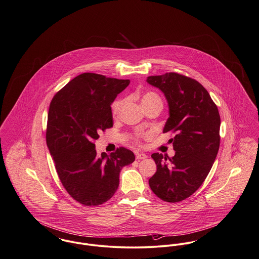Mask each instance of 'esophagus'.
Masks as SVG:
<instances>
[{"label": "esophagus", "instance_id": "34e87169", "mask_svg": "<svg viewBox=\"0 0 259 259\" xmlns=\"http://www.w3.org/2000/svg\"><path fill=\"white\" fill-rule=\"evenodd\" d=\"M136 158H137V159H145V158H147V154H145V153H143V152L136 153Z\"/></svg>", "mask_w": 259, "mask_h": 259}]
</instances>
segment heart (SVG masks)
Returning a JSON list of instances; mask_svg holds the SVG:
<instances>
[{
  "mask_svg": "<svg viewBox=\"0 0 259 259\" xmlns=\"http://www.w3.org/2000/svg\"><path fill=\"white\" fill-rule=\"evenodd\" d=\"M141 102H142V106H146L148 104H151L153 102H159L161 103L160 101V98L155 94V93H152V92H148V93H145L143 96H142V99H141ZM124 105V100L123 99H117L116 101L113 102L112 106H111V110H112V114L113 116H118L121 112L122 107ZM139 136H137L136 140H138Z\"/></svg>",
  "mask_w": 259,
  "mask_h": 259,
  "instance_id": "1",
  "label": "heart"
}]
</instances>
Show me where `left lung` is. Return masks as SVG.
<instances>
[{
    "label": "left lung",
    "instance_id": "obj_1",
    "mask_svg": "<svg viewBox=\"0 0 259 259\" xmlns=\"http://www.w3.org/2000/svg\"><path fill=\"white\" fill-rule=\"evenodd\" d=\"M147 82L164 94L169 117L163 133L175 155L152 153L156 172L149 184L164 201L178 202L192 196L205 180L220 145V115L210 95L197 80L175 72L149 76Z\"/></svg>",
    "mask_w": 259,
    "mask_h": 259
}]
</instances>
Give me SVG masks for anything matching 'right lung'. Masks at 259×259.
Segmentation results:
<instances>
[{
	"label": "right lung",
	"instance_id": "1",
	"mask_svg": "<svg viewBox=\"0 0 259 259\" xmlns=\"http://www.w3.org/2000/svg\"><path fill=\"white\" fill-rule=\"evenodd\" d=\"M130 80L82 73L58 92L47 123V146L59 178L71 198L85 206L107 201L119 185V173L135 160L133 152L118 148L97 154L94 141L113 126L110 105Z\"/></svg>",
	"mask_w": 259,
	"mask_h": 259
}]
</instances>
